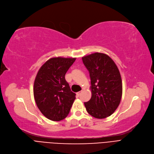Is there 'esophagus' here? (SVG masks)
Instances as JSON below:
<instances>
[{"mask_svg":"<svg viewBox=\"0 0 154 154\" xmlns=\"http://www.w3.org/2000/svg\"><path fill=\"white\" fill-rule=\"evenodd\" d=\"M82 91H79V92H78V93H77V95H78V96H79L80 94H81V93H82Z\"/></svg>","mask_w":154,"mask_h":154,"instance_id":"esophagus-1","label":"esophagus"}]
</instances>
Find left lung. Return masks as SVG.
Wrapping results in <instances>:
<instances>
[{"instance_id":"left-lung-1","label":"left lung","mask_w":154,"mask_h":154,"mask_svg":"<svg viewBox=\"0 0 154 154\" xmlns=\"http://www.w3.org/2000/svg\"><path fill=\"white\" fill-rule=\"evenodd\" d=\"M91 78L92 96L85 103L87 112L95 118L110 116L119 106L122 94L120 72L114 61L102 53L82 58Z\"/></svg>"}]
</instances>
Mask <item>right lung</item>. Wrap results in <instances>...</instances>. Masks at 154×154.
Returning <instances> with one entry per match:
<instances>
[{"label":"right lung","mask_w":154,"mask_h":154,"mask_svg":"<svg viewBox=\"0 0 154 154\" xmlns=\"http://www.w3.org/2000/svg\"><path fill=\"white\" fill-rule=\"evenodd\" d=\"M75 58H51L45 62L36 76L33 95L41 112L50 120L59 121L68 115L76 99L65 79V74Z\"/></svg>","instance_id":"1"}]
</instances>
